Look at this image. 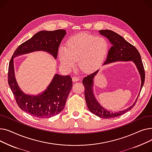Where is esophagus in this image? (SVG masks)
Instances as JSON below:
<instances>
[{
  "label": "esophagus",
  "mask_w": 152,
  "mask_h": 152,
  "mask_svg": "<svg viewBox=\"0 0 152 152\" xmlns=\"http://www.w3.org/2000/svg\"><path fill=\"white\" fill-rule=\"evenodd\" d=\"M72 79H73V82H77L79 80V77H77V76H73V77H72Z\"/></svg>",
  "instance_id": "34e87169"
}]
</instances>
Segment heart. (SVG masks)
Listing matches in <instances>:
<instances>
[{"label": "heart", "instance_id": "heart-1", "mask_svg": "<svg viewBox=\"0 0 152 152\" xmlns=\"http://www.w3.org/2000/svg\"><path fill=\"white\" fill-rule=\"evenodd\" d=\"M108 49L105 38L89 34H79L69 39L65 49L61 48L58 57L63 66L71 69L77 60L79 66L85 71L96 69L104 60Z\"/></svg>", "mask_w": 152, "mask_h": 152}]
</instances>
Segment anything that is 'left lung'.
<instances>
[{
  "label": "left lung",
  "mask_w": 152,
  "mask_h": 152,
  "mask_svg": "<svg viewBox=\"0 0 152 152\" xmlns=\"http://www.w3.org/2000/svg\"><path fill=\"white\" fill-rule=\"evenodd\" d=\"M99 32L101 35L108 38L111 44V47L108 53L107 58L103 65L117 61H132L136 65L141 77L140 92L142 87L145 82V75L140 55L137 49L129 42L126 41L121 36L119 35L113 31L105 29L100 30ZM98 72L99 69L94 72L93 73L86 76L83 80V84L84 86L86 102L87 106L91 112L100 118L108 119L119 116L131 110L136 103L139 94L132 105L126 110L119 111L118 112L113 113L112 111L106 110L100 105L93 93L94 77L98 73Z\"/></svg>",
  "instance_id": "obj_1"
}]
</instances>
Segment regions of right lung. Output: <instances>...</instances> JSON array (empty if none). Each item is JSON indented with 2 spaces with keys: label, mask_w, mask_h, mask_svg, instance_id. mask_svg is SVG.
Returning a JSON list of instances; mask_svg holds the SVG:
<instances>
[{
  "label": "right lung",
  "mask_w": 152,
  "mask_h": 152,
  "mask_svg": "<svg viewBox=\"0 0 152 152\" xmlns=\"http://www.w3.org/2000/svg\"><path fill=\"white\" fill-rule=\"evenodd\" d=\"M64 29L52 31H41L20 45L9 63L8 83L18 107L33 116L47 118L60 113L65 108L71 90L73 82L70 76L55 75L47 89L37 95H26L21 91L15 77L13 58L17 56L42 50L50 53L57 58L58 47L66 34Z\"/></svg>",
  "instance_id": "1"
}]
</instances>
